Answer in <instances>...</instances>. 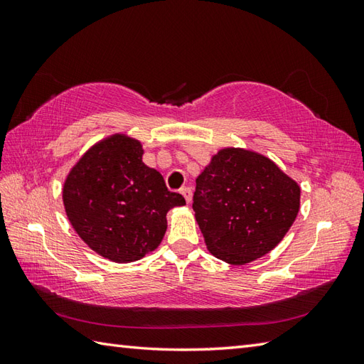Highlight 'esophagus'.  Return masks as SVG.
<instances>
[{
	"label": "esophagus",
	"instance_id": "1",
	"mask_svg": "<svg viewBox=\"0 0 364 364\" xmlns=\"http://www.w3.org/2000/svg\"><path fill=\"white\" fill-rule=\"evenodd\" d=\"M181 194H183V197H184V200H186L188 203H191V200H192V189H191V188H183V189H181Z\"/></svg>",
	"mask_w": 364,
	"mask_h": 364
}]
</instances>
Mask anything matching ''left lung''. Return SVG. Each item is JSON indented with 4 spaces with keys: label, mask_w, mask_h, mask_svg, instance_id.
<instances>
[{
    "label": "left lung",
    "mask_w": 364,
    "mask_h": 364,
    "mask_svg": "<svg viewBox=\"0 0 364 364\" xmlns=\"http://www.w3.org/2000/svg\"><path fill=\"white\" fill-rule=\"evenodd\" d=\"M299 206V184L266 156L241 149L215 154L197 178L192 198L208 250L235 266L272 250Z\"/></svg>",
    "instance_id": "8db88e82"
}]
</instances>
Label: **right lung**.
<instances>
[{
    "label": "right lung",
    "instance_id": "right-lung-1",
    "mask_svg": "<svg viewBox=\"0 0 364 364\" xmlns=\"http://www.w3.org/2000/svg\"><path fill=\"white\" fill-rule=\"evenodd\" d=\"M141 142L115 134L94 145L68 173L63 198L67 218L92 250L131 262L161 244L167 211L186 205L164 178L142 162Z\"/></svg>",
    "mask_w": 364,
    "mask_h": 364
}]
</instances>
